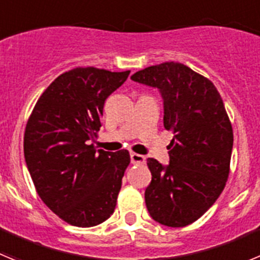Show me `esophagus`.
Returning a JSON list of instances; mask_svg holds the SVG:
<instances>
[{
    "label": "esophagus",
    "mask_w": 260,
    "mask_h": 260,
    "mask_svg": "<svg viewBox=\"0 0 260 260\" xmlns=\"http://www.w3.org/2000/svg\"><path fill=\"white\" fill-rule=\"evenodd\" d=\"M130 160H132L133 164H143L146 161V157L143 155H139V153L132 152L130 153Z\"/></svg>",
    "instance_id": "obj_1"
}]
</instances>
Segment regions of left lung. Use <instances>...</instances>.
Listing matches in <instances>:
<instances>
[{"label":"left lung","instance_id":"obj_1","mask_svg":"<svg viewBox=\"0 0 260 260\" xmlns=\"http://www.w3.org/2000/svg\"><path fill=\"white\" fill-rule=\"evenodd\" d=\"M132 79L160 91L164 127L174 134L169 164L147 160V210L160 224L186 226L215 203L228 180L233 130L224 103L210 79L180 62L150 66Z\"/></svg>","mask_w":260,"mask_h":260}]
</instances>
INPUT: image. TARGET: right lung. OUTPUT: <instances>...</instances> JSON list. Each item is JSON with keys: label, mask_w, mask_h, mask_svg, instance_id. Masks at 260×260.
<instances>
[{"label": "right lung", "mask_w": 260, "mask_h": 260, "mask_svg": "<svg viewBox=\"0 0 260 260\" xmlns=\"http://www.w3.org/2000/svg\"><path fill=\"white\" fill-rule=\"evenodd\" d=\"M130 71L77 68L39 98L24 132V158L41 201L68 224L89 228L114 212L128 151L88 144L102 127L104 103Z\"/></svg>", "instance_id": "1"}]
</instances>
